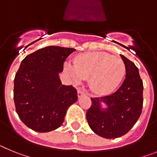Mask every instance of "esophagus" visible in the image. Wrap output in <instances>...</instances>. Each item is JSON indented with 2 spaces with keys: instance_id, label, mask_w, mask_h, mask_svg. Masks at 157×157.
Here are the masks:
<instances>
[{
  "instance_id": "obj_1",
  "label": "esophagus",
  "mask_w": 157,
  "mask_h": 157,
  "mask_svg": "<svg viewBox=\"0 0 157 157\" xmlns=\"http://www.w3.org/2000/svg\"><path fill=\"white\" fill-rule=\"evenodd\" d=\"M77 93H78V97H81L83 95H85V92H84V90L81 89V88H78V91H77Z\"/></svg>"
}]
</instances>
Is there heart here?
Masks as SVG:
<instances>
[{
	"label": "heart",
	"mask_w": 157,
	"mask_h": 157,
	"mask_svg": "<svg viewBox=\"0 0 157 157\" xmlns=\"http://www.w3.org/2000/svg\"><path fill=\"white\" fill-rule=\"evenodd\" d=\"M66 73L76 84L89 78V86L98 95L114 91L125 73L126 67L121 58L104 52H88L76 57L74 65H65Z\"/></svg>",
	"instance_id": "1"
}]
</instances>
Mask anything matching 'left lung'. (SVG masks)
Returning a JSON list of instances; mask_svg holds the SVG:
<instances>
[{
    "mask_svg": "<svg viewBox=\"0 0 157 157\" xmlns=\"http://www.w3.org/2000/svg\"><path fill=\"white\" fill-rule=\"evenodd\" d=\"M120 56L126 67L123 83L111 95L92 98V106L86 114L92 131L107 139L122 137L128 133L142 111L144 88L138 69L125 56Z\"/></svg>",
    "mask_w": 157,
    "mask_h": 157,
    "instance_id": "obj_1",
    "label": "left lung"
}]
</instances>
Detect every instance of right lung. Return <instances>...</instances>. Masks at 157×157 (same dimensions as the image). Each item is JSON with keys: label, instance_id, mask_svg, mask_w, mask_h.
<instances>
[{"label": "right lung", "instance_id": "1", "mask_svg": "<svg viewBox=\"0 0 157 157\" xmlns=\"http://www.w3.org/2000/svg\"><path fill=\"white\" fill-rule=\"evenodd\" d=\"M73 48L50 46L29 54L21 62L14 79V103L21 121L30 129L46 133L58 129L77 92L64 85L59 73Z\"/></svg>", "mask_w": 157, "mask_h": 157}]
</instances>
